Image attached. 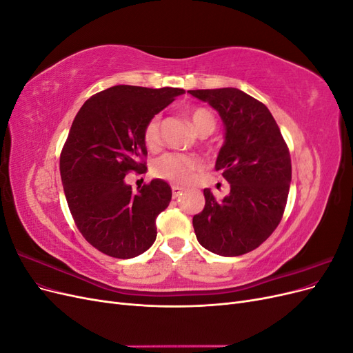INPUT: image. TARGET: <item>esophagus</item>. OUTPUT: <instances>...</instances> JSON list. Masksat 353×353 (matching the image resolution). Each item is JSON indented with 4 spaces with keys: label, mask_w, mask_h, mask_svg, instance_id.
<instances>
[{
    "label": "esophagus",
    "mask_w": 353,
    "mask_h": 353,
    "mask_svg": "<svg viewBox=\"0 0 353 353\" xmlns=\"http://www.w3.org/2000/svg\"><path fill=\"white\" fill-rule=\"evenodd\" d=\"M170 188H172V196H174V199H176V197H179L181 194H183V188H181V187L172 185Z\"/></svg>",
    "instance_id": "1"
}]
</instances>
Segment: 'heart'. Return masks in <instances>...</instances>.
Wrapping results in <instances>:
<instances>
[{"label":"heart","mask_w":353,"mask_h":353,"mask_svg":"<svg viewBox=\"0 0 353 353\" xmlns=\"http://www.w3.org/2000/svg\"><path fill=\"white\" fill-rule=\"evenodd\" d=\"M190 122L199 135L212 134L216 128V119L212 112L205 108H194L190 110ZM143 141L148 150H157L162 145V119L156 114L144 125ZM200 159L183 153H166L160 156L153 163L152 172L154 176L169 181V183L184 185L191 183L197 170H200Z\"/></svg>","instance_id":"b5f03b06"}]
</instances>
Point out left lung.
I'll return each instance as SVG.
<instances>
[{
	"label": "left lung",
	"instance_id": "8db88e82",
	"mask_svg": "<svg viewBox=\"0 0 353 353\" xmlns=\"http://www.w3.org/2000/svg\"><path fill=\"white\" fill-rule=\"evenodd\" d=\"M225 125L215 169L230 183L216 199L203 190L205 209L193 218L203 248L221 256L249 253L279 227L292 181V159L279 125L263 103L237 88L190 90Z\"/></svg>",
	"mask_w": 353,
	"mask_h": 353
}]
</instances>
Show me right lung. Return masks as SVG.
Instances as JSON below:
<instances>
[{"instance_id":"right-lung-1","label":"right lung","mask_w":353,"mask_h":353,"mask_svg":"<svg viewBox=\"0 0 353 353\" xmlns=\"http://www.w3.org/2000/svg\"><path fill=\"white\" fill-rule=\"evenodd\" d=\"M181 94L116 85L94 94L74 116L60 154L63 188L83 239L112 258H135L156 240V218L172 190L153 179L134 193L125 176L145 172L144 125Z\"/></svg>"}]
</instances>
